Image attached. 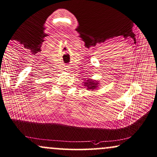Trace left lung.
I'll return each instance as SVG.
<instances>
[{
  "instance_id": "1",
  "label": "left lung",
  "mask_w": 157,
  "mask_h": 157,
  "mask_svg": "<svg viewBox=\"0 0 157 157\" xmlns=\"http://www.w3.org/2000/svg\"><path fill=\"white\" fill-rule=\"evenodd\" d=\"M83 82L84 86L87 87V90H94V89H97L98 86H99V82H98L97 81L90 80V79H88V80H87L86 82Z\"/></svg>"
}]
</instances>
